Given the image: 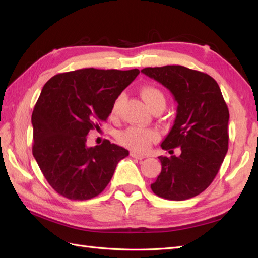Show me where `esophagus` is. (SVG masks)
Segmentation results:
<instances>
[{
  "mask_svg": "<svg viewBox=\"0 0 258 258\" xmlns=\"http://www.w3.org/2000/svg\"><path fill=\"white\" fill-rule=\"evenodd\" d=\"M131 156H132L133 158H136V160H143V158H145V155L139 154V153H136V152H131Z\"/></svg>",
  "mask_w": 258,
  "mask_h": 258,
  "instance_id": "esophagus-1",
  "label": "esophagus"
}]
</instances>
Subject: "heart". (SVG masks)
Segmentation results:
<instances>
[{
    "instance_id": "obj_1",
    "label": "heart",
    "mask_w": 258,
    "mask_h": 258,
    "mask_svg": "<svg viewBox=\"0 0 258 258\" xmlns=\"http://www.w3.org/2000/svg\"><path fill=\"white\" fill-rule=\"evenodd\" d=\"M141 96L143 97V100L147 104V106L151 109L158 105L165 106L166 104V98L165 95H164V93L155 86L146 85L144 87H142ZM123 101L124 94H119L115 98L111 107V116H117ZM156 139V131L151 128L135 127V126L126 128L123 132H120L118 134V141L120 142V144H123L124 146L128 147V149L135 152L146 151Z\"/></svg>"
}]
</instances>
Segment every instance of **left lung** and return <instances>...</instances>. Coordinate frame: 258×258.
<instances>
[{
    "label": "left lung",
    "mask_w": 258,
    "mask_h": 258,
    "mask_svg": "<svg viewBox=\"0 0 258 258\" xmlns=\"http://www.w3.org/2000/svg\"><path fill=\"white\" fill-rule=\"evenodd\" d=\"M172 93L176 118L161 147L173 154L160 156L162 171L151 185L157 196L184 201L204 191L218 173L228 150V108L212 76L180 65L141 71Z\"/></svg>",
    "instance_id": "obj_1"
}]
</instances>
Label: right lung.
I'll return each mask as SVG.
<instances>
[{
	"label": "right lung",
	"instance_id": "right-lung-1",
	"mask_svg": "<svg viewBox=\"0 0 258 258\" xmlns=\"http://www.w3.org/2000/svg\"><path fill=\"white\" fill-rule=\"evenodd\" d=\"M139 73L138 69H82L53 76L43 86L32 113V152L56 193L74 201L93 199L128 155L127 150L107 140L94 147L86 141Z\"/></svg>",
	"mask_w": 258,
	"mask_h": 258
}]
</instances>
